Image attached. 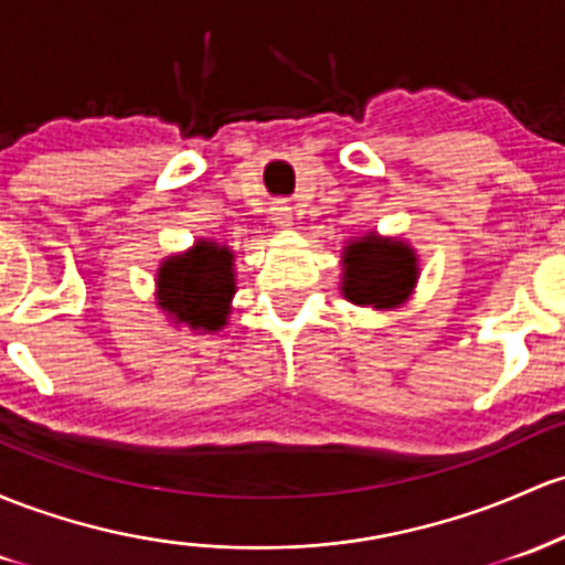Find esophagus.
Here are the masks:
<instances>
[{
  "label": "esophagus",
  "mask_w": 565,
  "mask_h": 565,
  "mask_svg": "<svg viewBox=\"0 0 565 565\" xmlns=\"http://www.w3.org/2000/svg\"><path fill=\"white\" fill-rule=\"evenodd\" d=\"M270 214H273V222H276V227H292V206H289L287 201H278L276 206L270 209Z\"/></svg>",
  "instance_id": "34e87169"
}]
</instances>
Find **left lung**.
Instances as JSON below:
<instances>
[{
  "instance_id": "obj_1",
  "label": "left lung",
  "mask_w": 565,
  "mask_h": 565,
  "mask_svg": "<svg viewBox=\"0 0 565 565\" xmlns=\"http://www.w3.org/2000/svg\"><path fill=\"white\" fill-rule=\"evenodd\" d=\"M343 281L340 292L353 306L377 311L402 306L418 281V257L413 246L377 233L362 235L343 249Z\"/></svg>"
}]
</instances>
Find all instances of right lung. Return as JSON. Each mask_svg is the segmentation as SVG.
<instances>
[{
  "instance_id": "1",
  "label": "right lung",
  "mask_w": 565,
  "mask_h": 565,
  "mask_svg": "<svg viewBox=\"0 0 565 565\" xmlns=\"http://www.w3.org/2000/svg\"><path fill=\"white\" fill-rule=\"evenodd\" d=\"M235 254L214 241H198L184 254H171L158 268V306L173 324L216 332L227 324L235 295Z\"/></svg>"
}]
</instances>
